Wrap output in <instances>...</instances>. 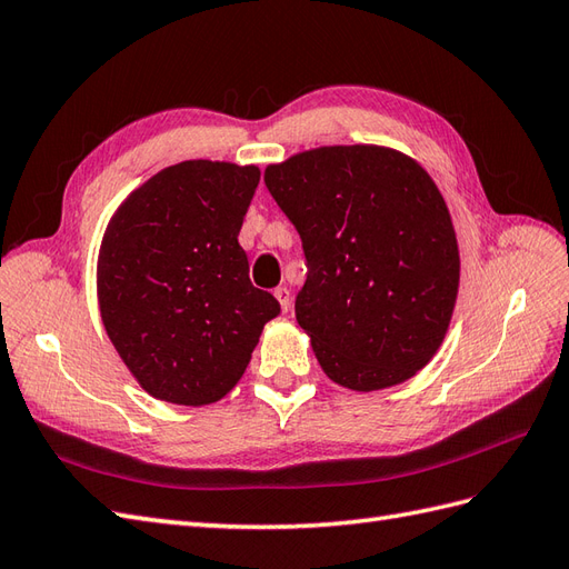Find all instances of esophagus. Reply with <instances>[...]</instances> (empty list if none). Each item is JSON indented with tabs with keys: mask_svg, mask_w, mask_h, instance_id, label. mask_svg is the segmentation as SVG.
<instances>
[{
	"mask_svg": "<svg viewBox=\"0 0 569 569\" xmlns=\"http://www.w3.org/2000/svg\"><path fill=\"white\" fill-rule=\"evenodd\" d=\"M273 296H276V300H279L281 310H283V312H288V310H290V290H288L286 286H279V288L273 290Z\"/></svg>",
	"mask_w": 569,
	"mask_h": 569,
	"instance_id": "obj_1",
	"label": "esophagus"
}]
</instances>
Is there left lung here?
Segmentation results:
<instances>
[{"instance_id": "1", "label": "left lung", "mask_w": 569, "mask_h": 569, "mask_svg": "<svg viewBox=\"0 0 569 569\" xmlns=\"http://www.w3.org/2000/svg\"><path fill=\"white\" fill-rule=\"evenodd\" d=\"M264 182L302 240L296 317L329 380L375 391L426 368L459 288L455 226L430 174L356 143L269 166Z\"/></svg>"}]
</instances>
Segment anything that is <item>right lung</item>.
<instances>
[{"instance_id":"right-lung-1","label":"right lung","mask_w":569,"mask_h":569,"mask_svg":"<svg viewBox=\"0 0 569 569\" xmlns=\"http://www.w3.org/2000/svg\"><path fill=\"white\" fill-rule=\"evenodd\" d=\"M257 166L184 160L160 170L112 216L98 257L108 337L151 397L223 399L281 305L250 281L238 242Z\"/></svg>"}]
</instances>
